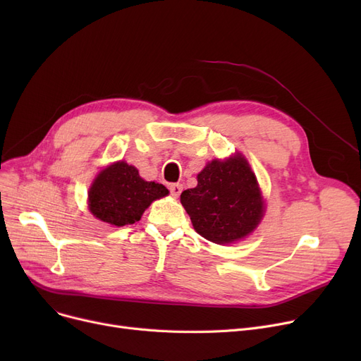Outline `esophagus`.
<instances>
[{
    "label": "esophagus",
    "mask_w": 361,
    "mask_h": 361,
    "mask_svg": "<svg viewBox=\"0 0 361 361\" xmlns=\"http://www.w3.org/2000/svg\"><path fill=\"white\" fill-rule=\"evenodd\" d=\"M181 190H183V185L181 184H176L174 183V184L169 185V192H171V195H173V197H178Z\"/></svg>",
    "instance_id": "esophagus-1"
}]
</instances>
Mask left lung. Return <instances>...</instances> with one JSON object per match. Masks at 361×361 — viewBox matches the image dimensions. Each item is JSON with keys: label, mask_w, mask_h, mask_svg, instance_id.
<instances>
[{"label": "left lung", "mask_w": 361, "mask_h": 361, "mask_svg": "<svg viewBox=\"0 0 361 361\" xmlns=\"http://www.w3.org/2000/svg\"><path fill=\"white\" fill-rule=\"evenodd\" d=\"M180 200L196 233L216 244L250 235L264 215L256 176L241 154L207 162Z\"/></svg>", "instance_id": "8db88e82"}]
</instances>
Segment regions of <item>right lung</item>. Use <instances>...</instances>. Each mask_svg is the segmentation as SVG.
Instances as JSON below:
<instances>
[{
  "instance_id": "add662e5",
  "label": "right lung",
  "mask_w": 361,
  "mask_h": 361,
  "mask_svg": "<svg viewBox=\"0 0 361 361\" xmlns=\"http://www.w3.org/2000/svg\"><path fill=\"white\" fill-rule=\"evenodd\" d=\"M168 188L145 181L136 166L124 161L104 168L89 188V211L109 225L124 226L140 221L150 203L166 196Z\"/></svg>"
}]
</instances>
